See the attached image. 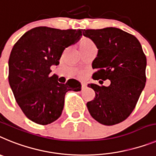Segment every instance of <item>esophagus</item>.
Masks as SVG:
<instances>
[{"label":"esophagus","mask_w":156,"mask_h":156,"mask_svg":"<svg viewBox=\"0 0 156 156\" xmlns=\"http://www.w3.org/2000/svg\"><path fill=\"white\" fill-rule=\"evenodd\" d=\"M86 87H87V85H86V83H82V89H85Z\"/></svg>","instance_id":"1"}]
</instances>
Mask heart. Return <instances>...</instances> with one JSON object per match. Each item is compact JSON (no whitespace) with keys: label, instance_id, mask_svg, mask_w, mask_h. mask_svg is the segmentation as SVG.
Wrapping results in <instances>:
<instances>
[{"label":"heart","instance_id":"heart-1","mask_svg":"<svg viewBox=\"0 0 156 156\" xmlns=\"http://www.w3.org/2000/svg\"><path fill=\"white\" fill-rule=\"evenodd\" d=\"M93 46H95L94 43L90 39L86 37H82L80 39L79 42H78V47H79V49L81 52L83 51V50L90 48V47H93Z\"/></svg>","mask_w":156,"mask_h":156}]
</instances>
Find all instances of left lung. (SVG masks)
Listing matches in <instances>:
<instances>
[{"label":"left lung","mask_w":156,"mask_h":156,"mask_svg":"<svg viewBox=\"0 0 156 156\" xmlns=\"http://www.w3.org/2000/svg\"><path fill=\"white\" fill-rule=\"evenodd\" d=\"M83 35L98 48L92 63L98 70L93 78L111 81L108 87L88 85L96 93L86 104L88 110L98 122L115 125L132 113L144 89L146 56L137 38L119 28L84 30Z\"/></svg>","instance_id":"1"}]
</instances>
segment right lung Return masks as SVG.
Instances as JSON below:
<instances>
[{"instance_id":"1","label":"right lung","mask_w":156,"mask_h":156,"mask_svg":"<svg viewBox=\"0 0 156 156\" xmlns=\"http://www.w3.org/2000/svg\"><path fill=\"white\" fill-rule=\"evenodd\" d=\"M82 30L38 27L26 32L14 44L9 60V82L25 115L40 125L59 119L69 90L81 91V83L69 79L59 83L51 67L59 63L63 50L78 42Z\"/></svg>"}]
</instances>
